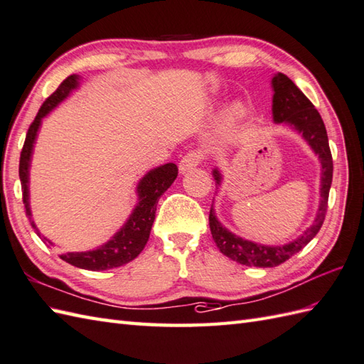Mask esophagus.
<instances>
[{"instance_id": "1", "label": "esophagus", "mask_w": 364, "mask_h": 364, "mask_svg": "<svg viewBox=\"0 0 364 364\" xmlns=\"http://www.w3.org/2000/svg\"><path fill=\"white\" fill-rule=\"evenodd\" d=\"M201 161V155L198 154V151H189L188 155H184L181 158V161L178 164V168H180V173H186L192 171V168H196Z\"/></svg>"}]
</instances>
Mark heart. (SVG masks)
I'll return each mask as SVG.
<instances>
[{"instance_id":"1","label":"heart","mask_w":364,"mask_h":364,"mask_svg":"<svg viewBox=\"0 0 364 364\" xmlns=\"http://www.w3.org/2000/svg\"><path fill=\"white\" fill-rule=\"evenodd\" d=\"M245 114V108L242 104H232L226 112V125L231 127L237 121H240Z\"/></svg>"}]
</instances>
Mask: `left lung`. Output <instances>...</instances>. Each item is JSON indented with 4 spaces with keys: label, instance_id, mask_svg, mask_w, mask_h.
Masks as SVG:
<instances>
[{
    "label": "left lung",
    "instance_id": "8db88e82",
    "mask_svg": "<svg viewBox=\"0 0 364 364\" xmlns=\"http://www.w3.org/2000/svg\"><path fill=\"white\" fill-rule=\"evenodd\" d=\"M273 88V121L276 124H285L290 129L298 132L302 139L306 141L314 154L319 158L321 163V198L318 213L314 223L307 228L298 239H294L285 245H264L248 239H243L240 235H235L223 226L215 215L214 201L209 213V228L213 239L220 250L222 255L230 257L231 260L239 262L247 267H259V268H272L284 264L293 255L299 252L306 245L315 237L321 226L324 223L328 191L332 184L333 173V161L332 154L328 149V138L326 132V125L321 119L318 109L314 104L306 97V95L294 85L293 80L287 77L285 74L277 73L272 79ZM217 189L220 188L223 181V175L220 168L215 167L213 171Z\"/></svg>",
    "mask_w": 364,
    "mask_h": 364
}]
</instances>
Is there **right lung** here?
I'll return each mask as SVG.
<instances>
[{"mask_svg": "<svg viewBox=\"0 0 364 364\" xmlns=\"http://www.w3.org/2000/svg\"><path fill=\"white\" fill-rule=\"evenodd\" d=\"M80 85V75L73 74L70 77H66L60 87L57 88L55 92H53L41 105L36 119L31 124L26 141L21 150L20 156V180H21V189H23V203L26 208V215L29 217L31 225L36 230L40 239L48 240L41 235V232L37 230L36 223L32 220L31 213V203H29V168H31V159L33 151V144H36L37 134L40 130L41 121L46 117L53 109L63 102V100L71 95L74 90H77ZM176 175H178V167L173 163H167L163 166H158L151 168L146 175L142 176L136 186V196L138 203L134 209L132 210L130 217L127 218V222L122 225V228L117 231L112 239L105 242L100 247L82 251V252H65L60 256L68 264H71L82 269H91V272H102V269L117 268L125 264H129L134 257L139 256V252L146 247L149 240V235L151 231V225L155 220L156 205L159 197L171 188L172 183L175 181ZM49 242V240H48ZM53 245V242H49Z\"/></svg>", "mask_w": 364, "mask_h": 364, "instance_id": "right-lung-1", "label": "right lung"}]
</instances>
